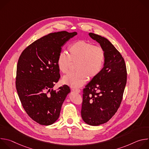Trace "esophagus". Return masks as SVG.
Instances as JSON below:
<instances>
[{"instance_id":"1","label":"esophagus","mask_w":149,"mask_h":149,"mask_svg":"<svg viewBox=\"0 0 149 149\" xmlns=\"http://www.w3.org/2000/svg\"><path fill=\"white\" fill-rule=\"evenodd\" d=\"M72 91H74V92H76V93H81V90H79V89L73 88V89H72Z\"/></svg>"}]
</instances>
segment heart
Returning a JSON list of instances; mask_svg holds the SVG:
<instances>
[{"instance_id":"heart-1","label":"heart","mask_w":149,"mask_h":149,"mask_svg":"<svg viewBox=\"0 0 149 149\" xmlns=\"http://www.w3.org/2000/svg\"><path fill=\"white\" fill-rule=\"evenodd\" d=\"M105 61V52L98 46L84 40H78L68 48V55L61 52L57 57L56 64L62 73L65 74L75 63L74 72L62 78L63 82L73 88L82 86L87 79H92L101 71Z\"/></svg>"}]
</instances>
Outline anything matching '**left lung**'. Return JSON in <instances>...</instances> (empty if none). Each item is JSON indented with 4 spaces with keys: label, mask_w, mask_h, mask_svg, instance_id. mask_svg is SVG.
Segmentation results:
<instances>
[{
    "label": "left lung",
    "mask_w": 149,
    "mask_h": 149,
    "mask_svg": "<svg viewBox=\"0 0 149 149\" xmlns=\"http://www.w3.org/2000/svg\"><path fill=\"white\" fill-rule=\"evenodd\" d=\"M105 52L100 73L83 90L81 117L84 121L97 126L107 123L118 109L127 82L124 58L111 42L100 35L90 33Z\"/></svg>",
    "instance_id": "8db88e82"
}]
</instances>
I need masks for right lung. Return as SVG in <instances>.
Listing matches in <instances>:
<instances>
[{
	"mask_svg": "<svg viewBox=\"0 0 149 149\" xmlns=\"http://www.w3.org/2000/svg\"><path fill=\"white\" fill-rule=\"evenodd\" d=\"M77 32L51 33L35 40L21 54L17 65L16 88L28 116L41 125L59 118L62 105L70 93L67 85L53 90L60 78L56 64L62 47Z\"/></svg>",
	"mask_w": 149,
	"mask_h": 149,
	"instance_id": "add662e5",
	"label": "right lung"
}]
</instances>
